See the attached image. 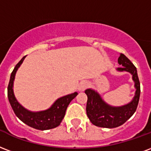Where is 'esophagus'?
Wrapping results in <instances>:
<instances>
[{
  "label": "esophagus",
  "mask_w": 151,
  "mask_h": 151,
  "mask_svg": "<svg viewBox=\"0 0 151 151\" xmlns=\"http://www.w3.org/2000/svg\"><path fill=\"white\" fill-rule=\"evenodd\" d=\"M88 81H81L78 86V91H85L86 88H88Z\"/></svg>",
  "instance_id": "esophagus-1"
}]
</instances>
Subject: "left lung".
<instances>
[{"mask_svg":"<svg viewBox=\"0 0 151 151\" xmlns=\"http://www.w3.org/2000/svg\"><path fill=\"white\" fill-rule=\"evenodd\" d=\"M118 63L122 67L117 68L119 72H128L132 74L134 82V97L130 102L121 106H112L104 101L98 92L87 88L85 93L88 96L86 113L91 123L95 126L114 128L124 124L136 111L140 96V83L136 67L123 54L119 55Z\"/></svg>","mask_w":151,"mask_h":151,"instance_id":"obj_1","label":"left lung"}]
</instances>
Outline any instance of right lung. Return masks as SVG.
Segmentation results:
<instances>
[{"instance_id":"1","label":"right lung","mask_w":151,"mask_h":151,"mask_svg":"<svg viewBox=\"0 0 151 151\" xmlns=\"http://www.w3.org/2000/svg\"><path fill=\"white\" fill-rule=\"evenodd\" d=\"M26 56L22 58V59L17 63L14 70L12 72L9 86H8V98L12 108L13 109L16 116L22 122L27 124L31 127L37 130H49L55 128L61 124V122L65 116V111L71 101L75 98L78 93L68 94L60 98L57 99L53 104L46 110L39 111H32L25 109L17 101L13 90L15 77L18 69L21 65Z\"/></svg>"}]
</instances>
